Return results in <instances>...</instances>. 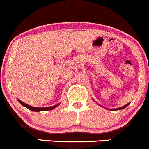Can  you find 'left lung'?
<instances>
[{
  "label": "left lung",
  "instance_id": "1",
  "mask_svg": "<svg viewBox=\"0 0 149 149\" xmlns=\"http://www.w3.org/2000/svg\"><path fill=\"white\" fill-rule=\"evenodd\" d=\"M129 104H130V103H129ZM129 104H126V105H125V106L122 107L118 108V109H115V110H118V109H124V108H125L126 107H127V106H128V105H129Z\"/></svg>",
  "mask_w": 149,
  "mask_h": 149
}]
</instances>
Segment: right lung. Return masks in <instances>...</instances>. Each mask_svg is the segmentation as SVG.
I'll list each match as a JSON object with an SVG mask.
<instances>
[{
    "label": "right lung",
    "mask_w": 149,
    "mask_h": 149,
    "mask_svg": "<svg viewBox=\"0 0 149 149\" xmlns=\"http://www.w3.org/2000/svg\"><path fill=\"white\" fill-rule=\"evenodd\" d=\"M18 101L20 102V104H22L24 107H26L27 109H30V110L34 111V112H40V111L51 110V109H54V108H55L56 107L58 106V104H57V105H55V106H53V107H31V106H30V105L26 104V103L23 102L21 101L20 100H18Z\"/></svg>",
    "instance_id": "add662e5"
}]
</instances>
